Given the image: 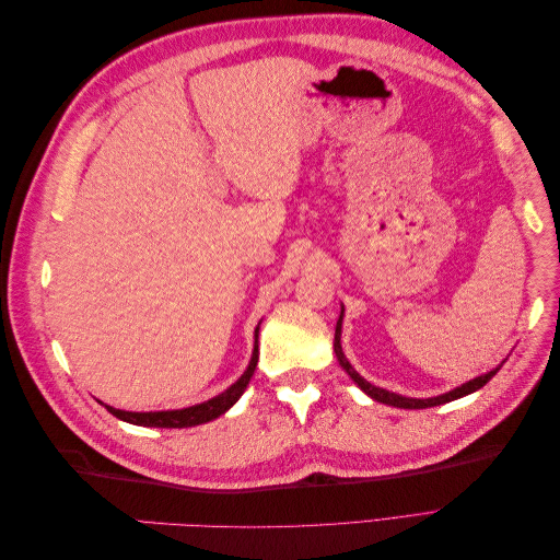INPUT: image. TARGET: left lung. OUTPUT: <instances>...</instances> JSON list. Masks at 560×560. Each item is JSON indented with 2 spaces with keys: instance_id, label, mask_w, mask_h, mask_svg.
I'll list each match as a JSON object with an SVG mask.
<instances>
[{
  "instance_id": "1",
  "label": "left lung",
  "mask_w": 560,
  "mask_h": 560,
  "mask_svg": "<svg viewBox=\"0 0 560 560\" xmlns=\"http://www.w3.org/2000/svg\"><path fill=\"white\" fill-rule=\"evenodd\" d=\"M341 319H343V311H341V317H338V322H336V334H334V352H336V358H338V364H341V366L346 369V374H348L354 383H358L371 399H376V401L387 404V406H397V409H428V406H439V404H446V401H453V399H460V397H465V395L477 393V389L483 387L490 378H493V376L498 374V369H500V366H498V369H493V371H488V374H483V376H477L474 381H469V383H465V385H460V387L451 389V393H446V395L430 397V399H413V397H401V395H395V393H387V389L376 387V385H371L369 381H364V378L358 374V371L352 369V364L346 360L343 348H341Z\"/></svg>"
}]
</instances>
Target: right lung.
Listing matches in <instances>:
<instances>
[{
  "mask_svg": "<svg viewBox=\"0 0 560 560\" xmlns=\"http://www.w3.org/2000/svg\"><path fill=\"white\" fill-rule=\"evenodd\" d=\"M259 362V327L254 331V352L252 360L245 369V374L235 381L229 389H224L222 395H217L208 401L189 406V409H175V411H149V413H135V411H121L114 409V406H107V411L112 416H116L118 420H126L130 425H142V428H194V425H202V422H210L214 418H219L222 413H226L231 406L241 399V395L245 393V387L249 385V378L257 369Z\"/></svg>",
  "mask_w": 560,
  "mask_h": 560,
  "instance_id": "right-lung-1",
  "label": "right lung"
}]
</instances>
